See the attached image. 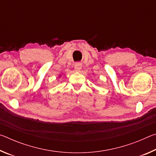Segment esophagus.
<instances>
[{
  "label": "esophagus",
  "instance_id": "obj_1",
  "mask_svg": "<svg viewBox=\"0 0 156 156\" xmlns=\"http://www.w3.org/2000/svg\"><path fill=\"white\" fill-rule=\"evenodd\" d=\"M81 69H82V65L80 64V62L76 63V65L74 66V69L76 72H79L81 70Z\"/></svg>",
  "mask_w": 156,
  "mask_h": 156
}]
</instances>
